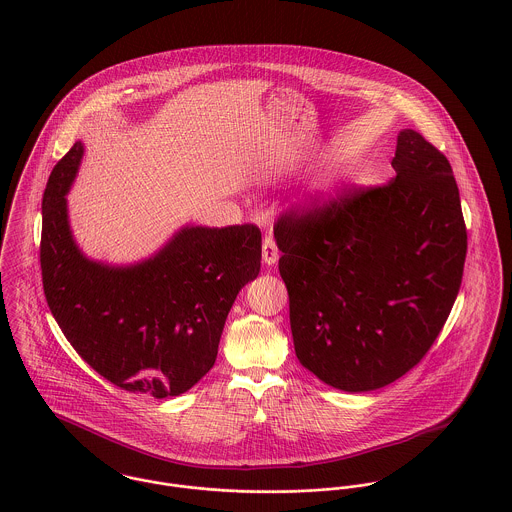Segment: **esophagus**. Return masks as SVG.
Wrapping results in <instances>:
<instances>
[{"mask_svg": "<svg viewBox=\"0 0 512 512\" xmlns=\"http://www.w3.org/2000/svg\"><path fill=\"white\" fill-rule=\"evenodd\" d=\"M278 248H276V242L272 236H266L264 238V244H262V260L266 266H274L278 262Z\"/></svg>", "mask_w": 512, "mask_h": 512, "instance_id": "1", "label": "esophagus"}]
</instances>
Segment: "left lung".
Here are the masks:
<instances>
[{
	"mask_svg": "<svg viewBox=\"0 0 512 512\" xmlns=\"http://www.w3.org/2000/svg\"><path fill=\"white\" fill-rule=\"evenodd\" d=\"M396 175L274 230L297 361L345 392L382 388L428 353L461 286L467 230L445 155L402 130Z\"/></svg>",
	"mask_w": 512,
	"mask_h": 512,
	"instance_id": "obj_1",
	"label": "left lung"
}]
</instances>
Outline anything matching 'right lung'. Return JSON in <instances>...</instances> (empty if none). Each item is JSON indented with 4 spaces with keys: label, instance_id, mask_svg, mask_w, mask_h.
Wrapping results in <instances>:
<instances>
[{
    "label": "right lung",
    "instance_id": "add662e5",
    "mask_svg": "<svg viewBox=\"0 0 512 512\" xmlns=\"http://www.w3.org/2000/svg\"><path fill=\"white\" fill-rule=\"evenodd\" d=\"M82 155L76 142L43 195L49 309L100 376L128 392L179 396L215 365L228 311L260 272L262 234L254 224H185L140 262L92 260L74 240L67 205Z\"/></svg>",
    "mask_w": 512,
    "mask_h": 512
}]
</instances>
